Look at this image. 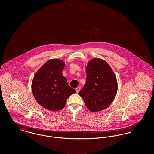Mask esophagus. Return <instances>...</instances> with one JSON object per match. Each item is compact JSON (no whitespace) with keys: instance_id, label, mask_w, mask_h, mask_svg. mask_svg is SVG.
<instances>
[{"instance_id":"esophagus-1","label":"esophagus","mask_w":154,"mask_h":154,"mask_svg":"<svg viewBox=\"0 0 154 154\" xmlns=\"http://www.w3.org/2000/svg\"><path fill=\"white\" fill-rule=\"evenodd\" d=\"M80 87H77V88H76V89H75V90H76V92H77V93H79V92H80Z\"/></svg>"}]
</instances>
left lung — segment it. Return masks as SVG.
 Wrapping results in <instances>:
<instances>
[{"instance_id": "8db88e82", "label": "left lung", "mask_w": 154, "mask_h": 154, "mask_svg": "<svg viewBox=\"0 0 154 154\" xmlns=\"http://www.w3.org/2000/svg\"><path fill=\"white\" fill-rule=\"evenodd\" d=\"M86 73V83L79 95L91 111L107 109L117 92V80L114 72L106 60L95 58L88 62Z\"/></svg>"}]
</instances>
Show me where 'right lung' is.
Wrapping results in <instances>:
<instances>
[{"instance_id":"obj_1","label":"right lung","mask_w":154,"mask_h":154,"mask_svg":"<svg viewBox=\"0 0 154 154\" xmlns=\"http://www.w3.org/2000/svg\"><path fill=\"white\" fill-rule=\"evenodd\" d=\"M65 66V62L61 59H50L33 77L32 82L33 95L37 102L47 110H62L69 97L76 92L74 89L69 87L62 74Z\"/></svg>"}]
</instances>
